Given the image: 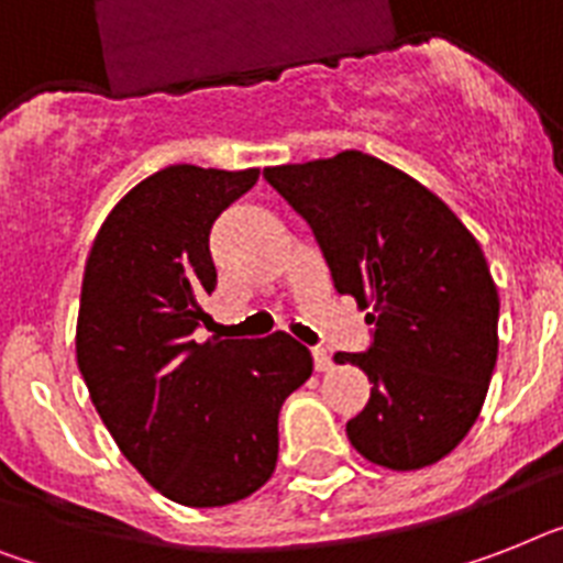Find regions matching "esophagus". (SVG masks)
I'll list each match as a JSON object with an SVG mask.
<instances>
[{
  "instance_id": "34e87169",
  "label": "esophagus",
  "mask_w": 563,
  "mask_h": 563,
  "mask_svg": "<svg viewBox=\"0 0 563 563\" xmlns=\"http://www.w3.org/2000/svg\"><path fill=\"white\" fill-rule=\"evenodd\" d=\"M313 365H316V371H331V365H333L331 354H328L324 347H313Z\"/></svg>"
}]
</instances>
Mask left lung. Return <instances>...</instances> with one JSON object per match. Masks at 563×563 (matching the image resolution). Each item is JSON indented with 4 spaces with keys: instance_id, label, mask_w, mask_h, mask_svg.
Segmentation results:
<instances>
[{
    "instance_id": "left-lung-1",
    "label": "left lung",
    "mask_w": 563,
    "mask_h": 563,
    "mask_svg": "<svg viewBox=\"0 0 563 563\" xmlns=\"http://www.w3.org/2000/svg\"><path fill=\"white\" fill-rule=\"evenodd\" d=\"M308 227L333 287L371 308L368 351L333 362L368 374L347 440L376 466L438 463L481 415L498 362V287L475 235L438 195L356 148L264 169Z\"/></svg>"
}]
</instances>
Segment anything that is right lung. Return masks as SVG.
Segmentation results:
<instances>
[{
	"label": "right lung",
	"mask_w": 563,
	"mask_h": 563,
	"mask_svg": "<svg viewBox=\"0 0 563 563\" xmlns=\"http://www.w3.org/2000/svg\"><path fill=\"white\" fill-rule=\"evenodd\" d=\"M258 169L166 166L97 232L77 319V365L120 452L161 495L227 506L271 481L282 402L313 374L287 333L201 342L218 273L209 230Z\"/></svg>",
	"instance_id": "obj_1"
}]
</instances>
